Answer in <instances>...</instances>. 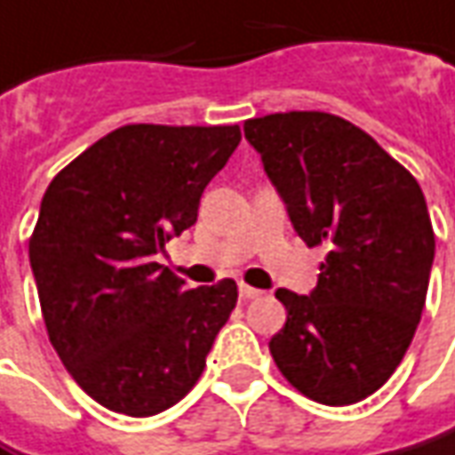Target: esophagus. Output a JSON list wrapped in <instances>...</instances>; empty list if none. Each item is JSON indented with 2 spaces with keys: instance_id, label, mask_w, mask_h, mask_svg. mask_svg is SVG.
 Returning <instances> with one entry per match:
<instances>
[{
  "instance_id": "obj_1",
  "label": "esophagus",
  "mask_w": 455,
  "mask_h": 455,
  "mask_svg": "<svg viewBox=\"0 0 455 455\" xmlns=\"http://www.w3.org/2000/svg\"><path fill=\"white\" fill-rule=\"evenodd\" d=\"M239 293L243 301H251V299H259L264 291H259V289H253V286H249V283H241L239 286Z\"/></svg>"
}]
</instances>
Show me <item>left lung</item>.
<instances>
[{
  "label": "left lung",
  "instance_id": "1",
  "mask_svg": "<svg viewBox=\"0 0 455 455\" xmlns=\"http://www.w3.org/2000/svg\"><path fill=\"white\" fill-rule=\"evenodd\" d=\"M306 246L326 243L316 289H279L286 323L268 351L296 391L348 406L391 379L421 321L435 236L419 181L341 116L243 124Z\"/></svg>",
  "mask_w": 455,
  "mask_h": 455
}]
</instances>
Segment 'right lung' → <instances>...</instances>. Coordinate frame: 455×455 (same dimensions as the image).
Instances as JSON below:
<instances>
[{"mask_svg": "<svg viewBox=\"0 0 455 455\" xmlns=\"http://www.w3.org/2000/svg\"><path fill=\"white\" fill-rule=\"evenodd\" d=\"M239 141L236 124H126L46 188L29 239L42 316L61 363L104 409L154 416L199 381L236 281L187 291L156 256L196 224Z\"/></svg>", "mask_w": 455, "mask_h": 455, "instance_id": "add662e5", "label": "right lung"}]
</instances>
